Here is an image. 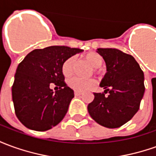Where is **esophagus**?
Segmentation results:
<instances>
[{"label":"esophagus","mask_w":156,"mask_h":156,"mask_svg":"<svg viewBox=\"0 0 156 156\" xmlns=\"http://www.w3.org/2000/svg\"><path fill=\"white\" fill-rule=\"evenodd\" d=\"M74 95L76 97H78V96L81 95V93H79V92H74Z\"/></svg>","instance_id":"34e87169"}]
</instances>
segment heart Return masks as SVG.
<instances>
[{"instance_id":"b5f03b06","label":"heart","mask_w":156,"mask_h":156,"mask_svg":"<svg viewBox=\"0 0 156 156\" xmlns=\"http://www.w3.org/2000/svg\"><path fill=\"white\" fill-rule=\"evenodd\" d=\"M83 58L91 65L93 68H99L104 63V58L99 53L95 52V51H90V52L86 53L83 56ZM74 62L75 58L73 57H70L68 59H66L64 62L62 63V73L64 76L68 77L72 74ZM95 71H96V69H95ZM68 86L72 89H73L77 92L83 93V92L87 91L88 89L93 88L96 84V82L93 78L83 79V78H78V77H73V78H70L68 80Z\"/></svg>"}]
</instances>
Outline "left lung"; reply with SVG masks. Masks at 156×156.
I'll list each match as a JSON object with an SVG mask.
<instances>
[{
    "label": "left lung",
    "mask_w": 156,
    "mask_h": 156,
    "mask_svg": "<svg viewBox=\"0 0 156 156\" xmlns=\"http://www.w3.org/2000/svg\"><path fill=\"white\" fill-rule=\"evenodd\" d=\"M107 73L100 83L105 93H94L88 105L92 119L102 126L115 129L130 120L140 108L144 93V73L131 55L116 48H98ZM109 94L106 96L105 93Z\"/></svg>",
    "instance_id": "obj_1"
}]
</instances>
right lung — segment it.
Masks as SVG:
<instances>
[{
  "label": "right lung",
  "mask_w": 156,
  "mask_h": 156,
  "mask_svg": "<svg viewBox=\"0 0 156 156\" xmlns=\"http://www.w3.org/2000/svg\"><path fill=\"white\" fill-rule=\"evenodd\" d=\"M83 51L51 46L33 50L19 63L12 88V100L16 115L24 126L46 131L62 120L74 93L65 83L62 65ZM50 83L58 86L59 90L52 91Z\"/></svg>",
  "instance_id": "right-lung-1"
}]
</instances>
